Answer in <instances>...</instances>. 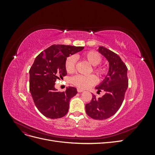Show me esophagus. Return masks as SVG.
<instances>
[{
    "label": "esophagus",
    "mask_w": 155,
    "mask_h": 155,
    "mask_svg": "<svg viewBox=\"0 0 155 155\" xmlns=\"http://www.w3.org/2000/svg\"><path fill=\"white\" fill-rule=\"evenodd\" d=\"M77 91H78V92H84V90H83V89L79 88H77Z\"/></svg>",
    "instance_id": "1"
}]
</instances>
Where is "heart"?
<instances>
[{
	"label": "heart",
	"instance_id": "b5f03b06",
	"mask_svg": "<svg viewBox=\"0 0 155 155\" xmlns=\"http://www.w3.org/2000/svg\"><path fill=\"white\" fill-rule=\"evenodd\" d=\"M83 57L93 67L97 66L101 61V55L94 51H87V52L84 54ZM76 63V56L71 55L67 59L66 61H65V68L68 72L72 73L74 71ZM94 70L97 74L101 75L105 73V69L102 68H95ZM72 81L73 84L79 88H86L96 84L97 82V78L94 75L83 76V75L78 74L72 78Z\"/></svg>",
	"mask_w": 155,
	"mask_h": 155
}]
</instances>
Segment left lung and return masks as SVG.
<instances>
[{"mask_svg": "<svg viewBox=\"0 0 155 155\" xmlns=\"http://www.w3.org/2000/svg\"><path fill=\"white\" fill-rule=\"evenodd\" d=\"M98 52L109 62V71L101 83L95 88L97 92L104 91L101 97L93 95L89 104H86L87 114L94 120H105L113 116L120 108L128 88L127 68L120 56L104 46H99Z\"/></svg>", "mask_w": 155, "mask_h": 155, "instance_id": "obj_1", "label": "left lung"}]
</instances>
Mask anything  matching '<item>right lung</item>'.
Wrapping results in <instances>:
<instances>
[{"label":"right lung","instance_id":"obj_1","mask_svg":"<svg viewBox=\"0 0 155 155\" xmlns=\"http://www.w3.org/2000/svg\"><path fill=\"white\" fill-rule=\"evenodd\" d=\"M83 46L54 45L37 56L29 71L30 91L37 109L51 119L67 114L69 101L78 92L76 88L67 87L60 92L55 88L56 79L63 78L67 72V58L83 50Z\"/></svg>","mask_w":155,"mask_h":155}]
</instances>
